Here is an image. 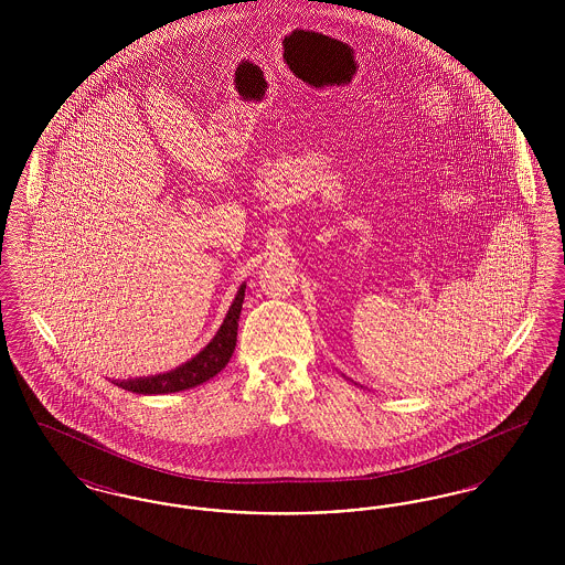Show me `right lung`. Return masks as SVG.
I'll use <instances>...</instances> for the list:
<instances>
[{
    "label": "right lung",
    "mask_w": 565,
    "mask_h": 565,
    "mask_svg": "<svg viewBox=\"0 0 565 565\" xmlns=\"http://www.w3.org/2000/svg\"><path fill=\"white\" fill-rule=\"evenodd\" d=\"M243 296H245V281L239 286L237 295L233 298L224 322L217 328L214 339L199 351L189 362L180 364L178 369L161 373V375L137 376L129 381H114V385L134 392V394H173V392H184L192 390L212 376L217 375L231 360L235 345H237V326H239V316H242Z\"/></svg>",
    "instance_id": "1"
}]
</instances>
